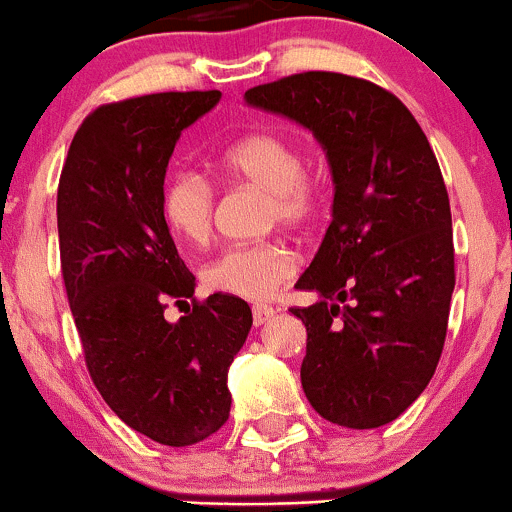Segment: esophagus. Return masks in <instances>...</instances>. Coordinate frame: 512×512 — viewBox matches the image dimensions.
Here are the masks:
<instances>
[{
  "label": "esophagus",
  "mask_w": 512,
  "mask_h": 512,
  "mask_svg": "<svg viewBox=\"0 0 512 512\" xmlns=\"http://www.w3.org/2000/svg\"><path fill=\"white\" fill-rule=\"evenodd\" d=\"M251 312H254V324L268 322L273 315H276V310H273L271 305H254L251 307Z\"/></svg>",
  "instance_id": "esophagus-1"
}]
</instances>
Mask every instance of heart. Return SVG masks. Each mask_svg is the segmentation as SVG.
<instances>
[{"label":"heart","instance_id":"b5f03b06","mask_svg":"<svg viewBox=\"0 0 512 512\" xmlns=\"http://www.w3.org/2000/svg\"><path fill=\"white\" fill-rule=\"evenodd\" d=\"M222 168L229 178L268 192V224L310 222L320 207V188L305 173L300 148L283 134L258 131L224 151ZM214 188L195 170H178L161 192V212L168 227L190 244H205L214 227ZM293 251L283 241L227 246L202 268V283L214 293L244 300L271 298L293 276Z\"/></svg>","mask_w":512,"mask_h":512}]
</instances>
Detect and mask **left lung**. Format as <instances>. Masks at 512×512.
Returning a JSON list of instances; mask_svg holds the SVG:
<instances>
[{
	"label": "left lung",
	"mask_w": 512,
	"mask_h": 512,
	"mask_svg": "<svg viewBox=\"0 0 512 512\" xmlns=\"http://www.w3.org/2000/svg\"><path fill=\"white\" fill-rule=\"evenodd\" d=\"M244 100L310 129L332 170V224L298 280L320 300L290 307L307 329L302 390L334 425H388L434 376L454 293L452 212L430 141L398 97L342 73L288 75Z\"/></svg>",
	"instance_id": "1"
}]
</instances>
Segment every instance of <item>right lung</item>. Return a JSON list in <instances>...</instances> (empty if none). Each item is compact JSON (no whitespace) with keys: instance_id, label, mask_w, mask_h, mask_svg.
Returning a JSON list of instances; mask_svg holds the SVG:
<instances>
[{"instance_id":"1","label":"right lung","mask_w":512,"mask_h":512,"mask_svg":"<svg viewBox=\"0 0 512 512\" xmlns=\"http://www.w3.org/2000/svg\"><path fill=\"white\" fill-rule=\"evenodd\" d=\"M222 92H158L97 107L80 124L58 183L65 293L85 364L104 403L131 430L190 447L227 422V371L254 317L241 298L195 295L161 212L166 168L183 129Z\"/></svg>"}]
</instances>
